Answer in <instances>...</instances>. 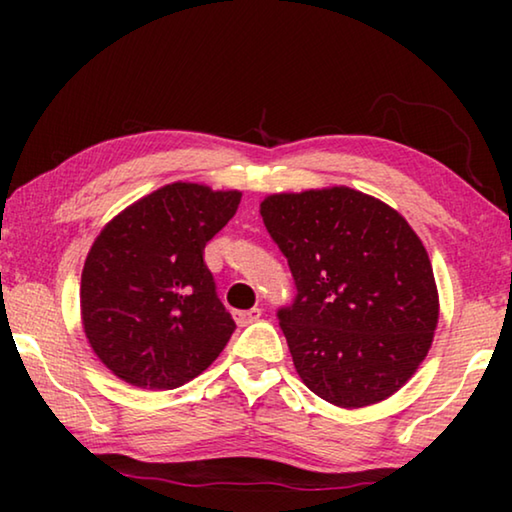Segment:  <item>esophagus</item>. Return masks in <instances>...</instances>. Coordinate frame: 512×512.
Here are the masks:
<instances>
[{
  "instance_id": "esophagus-1",
  "label": "esophagus",
  "mask_w": 512,
  "mask_h": 512,
  "mask_svg": "<svg viewBox=\"0 0 512 512\" xmlns=\"http://www.w3.org/2000/svg\"><path fill=\"white\" fill-rule=\"evenodd\" d=\"M259 316H262V309H259V307H253V309H248V311H237V314H235L237 323L241 327L255 323V320H259Z\"/></svg>"
}]
</instances>
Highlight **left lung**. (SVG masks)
Wrapping results in <instances>:
<instances>
[{"mask_svg": "<svg viewBox=\"0 0 512 512\" xmlns=\"http://www.w3.org/2000/svg\"><path fill=\"white\" fill-rule=\"evenodd\" d=\"M259 212L296 282L277 318L305 386L343 409L400 391L438 325L429 255L404 216L350 187L273 194Z\"/></svg>", "mask_w": 512, "mask_h": 512, "instance_id": "obj_1", "label": "left lung"}]
</instances>
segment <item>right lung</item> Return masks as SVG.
<instances>
[{"label":"right lung","instance_id":"add662e5","mask_svg":"<svg viewBox=\"0 0 512 512\" xmlns=\"http://www.w3.org/2000/svg\"><path fill=\"white\" fill-rule=\"evenodd\" d=\"M239 201V192L173 183L126 207L94 239L81 277L83 329L126 384L183 386L230 341L237 325L203 255Z\"/></svg>","mask_w":512,"mask_h":512}]
</instances>
